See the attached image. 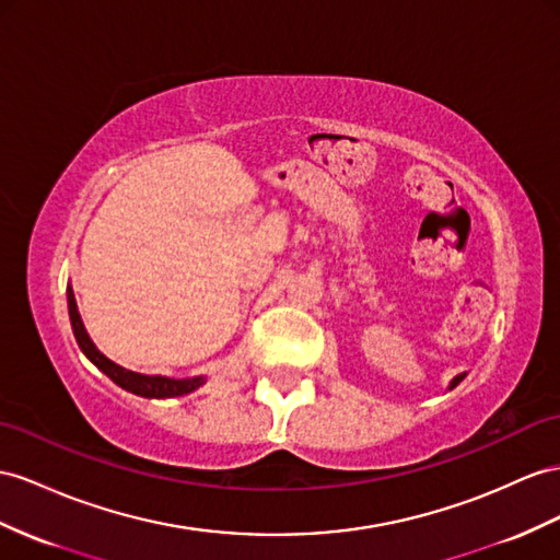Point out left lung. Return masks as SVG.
I'll list each match as a JSON object with an SVG mask.
<instances>
[{"label": "left lung", "instance_id": "obj_1", "mask_svg": "<svg viewBox=\"0 0 560 560\" xmlns=\"http://www.w3.org/2000/svg\"><path fill=\"white\" fill-rule=\"evenodd\" d=\"M462 378H464V376H458V378H454V383H452V388H454V385H456L458 381H462Z\"/></svg>", "mask_w": 560, "mask_h": 560}]
</instances>
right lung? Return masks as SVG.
I'll list each match as a JSON object with an SVG mask.
<instances>
[{
	"instance_id": "obj_1",
	"label": "right lung",
	"mask_w": 560,
	"mask_h": 560,
	"mask_svg": "<svg viewBox=\"0 0 560 560\" xmlns=\"http://www.w3.org/2000/svg\"><path fill=\"white\" fill-rule=\"evenodd\" d=\"M68 314H70V324H73V334H75L80 350L88 354V360L96 369H102L113 383L120 385V388L130 390L135 395H141V397H179V395L196 390L198 385L203 383V378L175 381V378H165V376H143V374H135V371H130V369L118 366L116 362H110L108 357H104L102 352L96 350L92 338L88 336V331H84L80 312H78V305H75L73 289H68Z\"/></svg>"
}]
</instances>
